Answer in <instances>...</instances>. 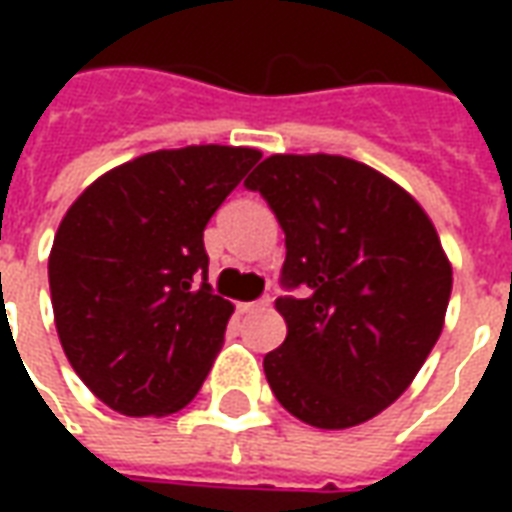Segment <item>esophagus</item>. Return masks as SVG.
<instances>
[{"mask_svg":"<svg viewBox=\"0 0 512 512\" xmlns=\"http://www.w3.org/2000/svg\"><path fill=\"white\" fill-rule=\"evenodd\" d=\"M266 307H268V299L241 301V304H238V312H255V310H266Z\"/></svg>","mask_w":512,"mask_h":512,"instance_id":"obj_1","label":"esophagus"}]
</instances>
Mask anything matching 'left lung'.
Instances as JSON below:
<instances>
[{
  "mask_svg": "<svg viewBox=\"0 0 512 512\" xmlns=\"http://www.w3.org/2000/svg\"><path fill=\"white\" fill-rule=\"evenodd\" d=\"M285 230L277 312L288 337L263 359L282 408L343 430L406 392L444 329L452 266L425 208L362 161L277 153L246 178Z\"/></svg>",
  "mask_w": 512,
  "mask_h": 512,
  "instance_id": "8db88e82",
  "label": "left lung"
}]
</instances>
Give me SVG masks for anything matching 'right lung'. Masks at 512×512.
Wrapping results in <instances>:
<instances>
[{"mask_svg":"<svg viewBox=\"0 0 512 512\" xmlns=\"http://www.w3.org/2000/svg\"><path fill=\"white\" fill-rule=\"evenodd\" d=\"M260 156L233 145L145 153L93 180L62 216L49 255L54 326L109 408L167 417L200 392L235 310L205 282L202 230Z\"/></svg>","mask_w":512,"mask_h":512,"instance_id":"add662e5","label":"right lung"}]
</instances>
